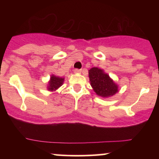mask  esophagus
Here are the masks:
<instances>
[{"mask_svg": "<svg viewBox=\"0 0 159 159\" xmlns=\"http://www.w3.org/2000/svg\"><path fill=\"white\" fill-rule=\"evenodd\" d=\"M81 69H75L74 70V72L75 73H81Z\"/></svg>", "mask_w": 159, "mask_h": 159, "instance_id": "34e87169", "label": "esophagus"}]
</instances>
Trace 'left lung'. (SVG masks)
<instances>
[{
    "label": "left lung",
    "instance_id": "1",
    "mask_svg": "<svg viewBox=\"0 0 159 159\" xmlns=\"http://www.w3.org/2000/svg\"><path fill=\"white\" fill-rule=\"evenodd\" d=\"M90 85L96 95L102 98L113 96L119 91V86L103 69L93 67L89 70Z\"/></svg>",
    "mask_w": 159,
    "mask_h": 159
}]
</instances>
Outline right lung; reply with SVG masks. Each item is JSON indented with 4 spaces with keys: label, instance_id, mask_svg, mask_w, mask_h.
Instances as JSON below:
<instances>
[{
    "label": "right lung",
    "instance_id": "add662e5",
    "mask_svg": "<svg viewBox=\"0 0 159 159\" xmlns=\"http://www.w3.org/2000/svg\"><path fill=\"white\" fill-rule=\"evenodd\" d=\"M63 81H64V78L57 76L55 75H52L50 77V80L48 82L47 84V89L51 92L56 91L58 88L63 85Z\"/></svg>",
    "mask_w": 159,
    "mask_h": 159
}]
</instances>
